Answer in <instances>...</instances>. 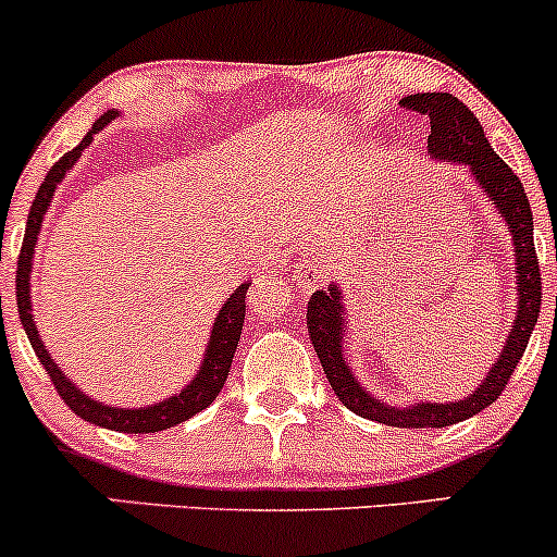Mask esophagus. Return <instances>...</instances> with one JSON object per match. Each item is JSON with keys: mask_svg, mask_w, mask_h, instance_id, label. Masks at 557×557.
Wrapping results in <instances>:
<instances>
[{"mask_svg": "<svg viewBox=\"0 0 557 557\" xmlns=\"http://www.w3.org/2000/svg\"><path fill=\"white\" fill-rule=\"evenodd\" d=\"M326 281V271L324 265L317 260V257H308V260L300 262V268H297V284L306 286V289H317Z\"/></svg>", "mask_w": 557, "mask_h": 557, "instance_id": "1", "label": "esophagus"}]
</instances>
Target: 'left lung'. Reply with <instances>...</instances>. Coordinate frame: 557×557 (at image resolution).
Here are the masks:
<instances>
[{"mask_svg":"<svg viewBox=\"0 0 557 557\" xmlns=\"http://www.w3.org/2000/svg\"><path fill=\"white\" fill-rule=\"evenodd\" d=\"M403 107L410 112L426 114L432 120V134H429V150L432 158L448 160V163H463L472 169V176L480 182L485 195L496 203L498 214L507 222L515 240V265H518V319L507 337L498 362L491 367L483 386L472 397L450 405H416L397 410L386 407L351 377L346 359H343V306L337 286L313 292L308 300V335H311L313 351L319 354V362L324 367V375L330 381L332 392L357 416L370 421L386 423L399 429H443L463 418L478 416L480 410L496 403L507 388L515 367L523 359L529 337L542 311V273H539L536 246H534V214H531L529 195L523 190V182L518 180L512 169L491 150L488 139L483 134V125L474 117V112L453 94H416L403 99Z\"/></svg>","mask_w":557,"mask_h":557,"instance_id":"left-lung-1","label":"left lung"}]
</instances>
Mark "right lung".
<instances>
[{
    "label": "right lung",
    "instance_id": "add662e5",
    "mask_svg": "<svg viewBox=\"0 0 557 557\" xmlns=\"http://www.w3.org/2000/svg\"><path fill=\"white\" fill-rule=\"evenodd\" d=\"M112 117H117V112H107L104 117H99L90 128V134L74 147L72 152H66L64 158H59V163H53V169L48 171L45 182L39 185L37 198H34L32 211H28L26 220V233H23V244H21V255H18V271H15V300H18V317L23 330H26L28 343H32L34 354L42 362L45 372L53 381L55 392L59 397L64 399L69 410L77 412L83 421L96 423V426L104 429H114V432H128V434H150V432H163V429L176 426V423L187 421L193 418L195 412L206 410L211 403L216 399V394L222 392L227 381V372H231L233 364V354H236V346L240 341V330H244V317H246V289L249 284H240L227 302L222 306L220 317L214 321V332H211L209 348H206V359L200 364L198 377H193V383L187 388H182V394L176 397L165 399V403H158L147 410H120V407H107L101 403H94V399L85 397L72 381H66L64 372L55 367L53 359H50L48 348L42 346L37 335V326L32 321V300H28V271H32V257H34V246H37V236L39 227H42V216L48 211L50 198H53L55 185L66 176V171L72 169L74 160L83 154L85 147L90 145L96 131H101Z\"/></svg>",
    "mask_w": 557,
    "mask_h": 557
}]
</instances>
